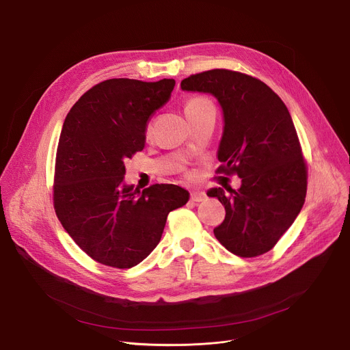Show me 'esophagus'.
<instances>
[{
  "label": "esophagus",
  "mask_w": 350,
  "mask_h": 350,
  "mask_svg": "<svg viewBox=\"0 0 350 350\" xmlns=\"http://www.w3.org/2000/svg\"><path fill=\"white\" fill-rule=\"evenodd\" d=\"M205 200H206L205 191H201V190H194V191H191V201H194V202H201V201H205Z\"/></svg>",
  "instance_id": "1"
}]
</instances>
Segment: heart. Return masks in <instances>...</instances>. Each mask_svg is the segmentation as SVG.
Returning a JSON list of instances; mask_svg holds the SVG:
<instances>
[{"label":"heart","mask_w":350,"mask_h":350,"mask_svg":"<svg viewBox=\"0 0 350 350\" xmlns=\"http://www.w3.org/2000/svg\"><path fill=\"white\" fill-rule=\"evenodd\" d=\"M209 107H213V104L209 103L208 100H205V98H191L187 104H185L184 112H185V115H187V118H189V116H191L194 113H198L202 109L209 108Z\"/></svg>","instance_id":"obj_1"}]
</instances>
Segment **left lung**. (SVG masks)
Instances as JSON below:
<instances>
[{
	"label": "left lung",
	"instance_id": "8db88e82",
	"mask_svg": "<svg viewBox=\"0 0 350 350\" xmlns=\"http://www.w3.org/2000/svg\"><path fill=\"white\" fill-rule=\"evenodd\" d=\"M181 90L217 98L224 118L218 172L242 178L238 190L206 191L226 211L215 238L241 258L269 252L293 225L307 194V167L287 107L263 81L224 68L184 79Z\"/></svg>",
	"mask_w": 350,
	"mask_h": 350
}]
</instances>
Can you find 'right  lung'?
Here are the masks:
<instances>
[{
    "label": "right lung",
    "mask_w": 350,
    "mask_h": 350,
    "mask_svg": "<svg viewBox=\"0 0 350 350\" xmlns=\"http://www.w3.org/2000/svg\"><path fill=\"white\" fill-rule=\"evenodd\" d=\"M174 84L105 80L66 116L56 154V215L98 263L116 269L141 263L160 242L169 213L190 200L174 184L141 191L125 183L124 161L145 148L150 115L169 101Z\"/></svg>",
    "instance_id": "right-lung-1"
}]
</instances>
